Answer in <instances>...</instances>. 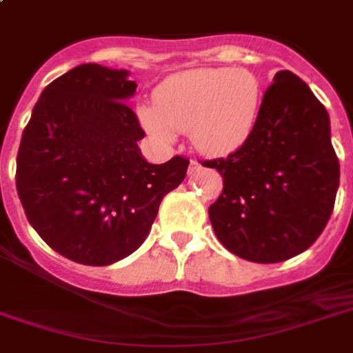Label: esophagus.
<instances>
[{
    "label": "esophagus",
    "instance_id": "esophagus-1",
    "mask_svg": "<svg viewBox=\"0 0 353 353\" xmlns=\"http://www.w3.org/2000/svg\"><path fill=\"white\" fill-rule=\"evenodd\" d=\"M199 170H201V165H199L198 161H190V165H188V176H194Z\"/></svg>",
    "mask_w": 353,
    "mask_h": 353
}]
</instances>
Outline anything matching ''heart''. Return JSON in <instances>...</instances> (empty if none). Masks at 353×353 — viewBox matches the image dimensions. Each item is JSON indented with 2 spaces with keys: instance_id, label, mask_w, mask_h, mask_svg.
I'll list each match as a JSON object with an SVG mask.
<instances>
[{
  "instance_id": "1",
  "label": "heart",
  "mask_w": 353,
  "mask_h": 353,
  "mask_svg": "<svg viewBox=\"0 0 353 353\" xmlns=\"http://www.w3.org/2000/svg\"><path fill=\"white\" fill-rule=\"evenodd\" d=\"M262 108V84L249 69L198 68L166 79L155 104H143L146 132L170 141L176 130L207 155H225L247 143Z\"/></svg>"
}]
</instances>
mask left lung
<instances>
[{"label":"left lung","mask_w":353,"mask_h":353,"mask_svg":"<svg viewBox=\"0 0 353 353\" xmlns=\"http://www.w3.org/2000/svg\"><path fill=\"white\" fill-rule=\"evenodd\" d=\"M203 166L223 176V192L209 207L218 240L256 263L306 251L328 223L339 188L328 112L285 69L265 91L247 143Z\"/></svg>","instance_id":"obj_1"}]
</instances>
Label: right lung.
<instances>
[{
  "mask_svg": "<svg viewBox=\"0 0 353 353\" xmlns=\"http://www.w3.org/2000/svg\"><path fill=\"white\" fill-rule=\"evenodd\" d=\"M126 69L82 63L52 80L32 108L16 159V188L41 240L84 265H110L146 240L188 159H144V132L126 101Z\"/></svg>",
  "mask_w": 353,
  "mask_h": 353,
  "instance_id": "right-lung-1",
  "label": "right lung"
}]
</instances>
